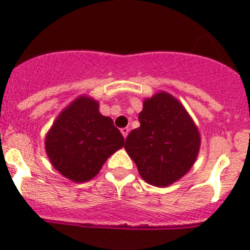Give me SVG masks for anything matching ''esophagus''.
I'll return each instance as SVG.
<instances>
[{"instance_id":"obj_1","label":"esophagus","mask_w":250,"mask_h":250,"mask_svg":"<svg viewBox=\"0 0 250 250\" xmlns=\"http://www.w3.org/2000/svg\"><path fill=\"white\" fill-rule=\"evenodd\" d=\"M121 133H122V134H123V137H125V138H127L128 133H129V128H128V127H125V128H122V129H121Z\"/></svg>"}]
</instances>
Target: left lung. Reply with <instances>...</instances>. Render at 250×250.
<instances>
[{
    "label": "left lung",
    "instance_id": "8db88e82",
    "mask_svg": "<svg viewBox=\"0 0 250 250\" xmlns=\"http://www.w3.org/2000/svg\"><path fill=\"white\" fill-rule=\"evenodd\" d=\"M138 120L141 127L128 134L125 151L143 180L167 188L195 164L201 146L199 128L183 104L165 91L144 100Z\"/></svg>",
    "mask_w": 250,
    "mask_h": 250
}]
</instances>
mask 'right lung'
Instances as JSON below:
<instances>
[{
  "mask_svg": "<svg viewBox=\"0 0 250 250\" xmlns=\"http://www.w3.org/2000/svg\"><path fill=\"white\" fill-rule=\"evenodd\" d=\"M125 138L112 118L100 113L99 101L76 97L65 107L45 136V151L55 170L74 183L96 176Z\"/></svg>",
  "mask_w": 250,
  "mask_h": 250,
  "instance_id": "right-lung-1",
  "label": "right lung"
}]
</instances>
